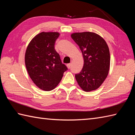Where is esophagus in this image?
I'll use <instances>...</instances> for the list:
<instances>
[{
	"instance_id": "esophagus-1",
	"label": "esophagus",
	"mask_w": 135,
	"mask_h": 135,
	"mask_svg": "<svg viewBox=\"0 0 135 135\" xmlns=\"http://www.w3.org/2000/svg\"><path fill=\"white\" fill-rule=\"evenodd\" d=\"M67 67L68 68H70L71 67V63H69V64H67Z\"/></svg>"
}]
</instances>
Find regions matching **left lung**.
I'll list each match as a JSON object with an SVG mask.
<instances>
[{"label": "left lung", "instance_id": "1", "mask_svg": "<svg viewBox=\"0 0 135 135\" xmlns=\"http://www.w3.org/2000/svg\"><path fill=\"white\" fill-rule=\"evenodd\" d=\"M71 36L79 46L84 59L82 71L75 74L76 81L85 91L96 90L110 70V54L107 43L101 36L91 32H75Z\"/></svg>", "mask_w": 135, "mask_h": 135}]
</instances>
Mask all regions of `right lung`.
<instances>
[{"label": "right lung", "instance_id": "obj_1", "mask_svg": "<svg viewBox=\"0 0 135 135\" xmlns=\"http://www.w3.org/2000/svg\"><path fill=\"white\" fill-rule=\"evenodd\" d=\"M59 35L57 32L39 33L31 40L25 51L27 72L36 86L43 90L54 89L67 70L54 49Z\"/></svg>", "mask_w": 135, "mask_h": 135}]
</instances>
